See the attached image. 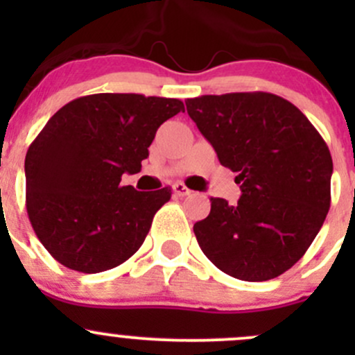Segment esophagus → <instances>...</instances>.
Instances as JSON below:
<instances>
[{
	"mask_svg": "<svg viewBox=\"0 0 355 355\" xmlns=\"http://www.w3.org/2000/svg\"><path fill=\"white\" fill-rule=\"evenodd\" d=\"M191 189L185 187L184 184H175L173 185V194L177 196V198H185V196H191Z\"/></svg>",
	"mask_w": 355,
	"mask_h": 355,
	"instance_id": "1",
	"label": "esophagus"
}]
</instances>
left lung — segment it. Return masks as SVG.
Masks as SVG:
<instances>
[{
    "label": "left lung",
    "instance_id": "left-lung-1",
    "mask_svg": "<svg viewBox=\"0 0 355 355\" xmlns=\"http://www.w3.org/2000/svg\"><path fill=\"white\" fill-rule=\"evenodd\" d=\"M185 105L242 191L235 206L209 199V216L194 225L200 249L239 280L280 277L306 254L330 209L327 142L302 111L270 92L199 96Z\"/></svg>",
    "mask_w": 355,
    "mask_h": 355
}]
</instances>
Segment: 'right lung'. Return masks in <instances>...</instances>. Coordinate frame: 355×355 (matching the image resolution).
<instances>
[{
  "mask_svg": "<svg viewBox=\"0 0 355 355\" xmlns=\"http://www.w3.org/2000/svg\"><path fill=\"white\" fill-rule=\"evenodd\" d=\"M173 98L82 96L49 118L25 156V206L35 235L63 266L101 273L144 242L171 189L139 192V173L163 121L184 111Z\"/></svg>",
  "mask_w": 355,
  "mask_h": 355,
  "instance_id": "obj_1",
  "label": "right lung"
}]
</instances>
